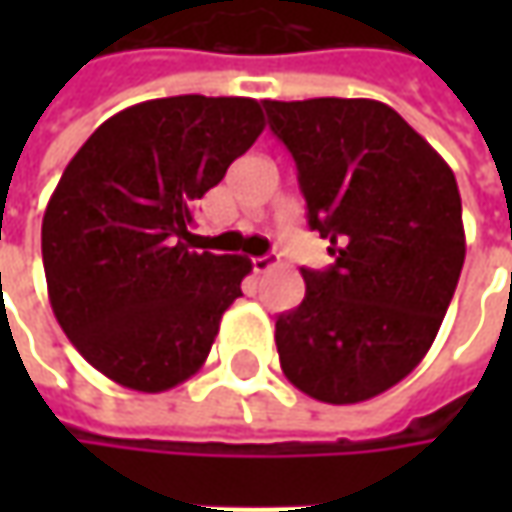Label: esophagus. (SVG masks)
I'll list each match as a JSON object with an SVG mask.
<instances>
[{
    "label": "esophagus",
    "instance_id": "esophagus-1",
    "mask_svg": "<svg viewBox=\"0 0 512 512\" xmlns=\"http://www.w3.org/2000/svg\"><path fill=\"white\" fill-rule=\"evenodd\" d=\"M273 267H276V259H273V256H256V259H253V270H256V273H267V270H273Z\"/></svg>",
    "mask_w": 512,
    "mask_h": 512
}]
</instances>
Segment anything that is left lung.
<instances>
[{"label":"left lung","mask_w":512,"mask_h":512,"mask_svg":"<svg viewBox=\"0 0 512 512\" xmlns=\"http://www.w3.org/2000/svg\"><path fill=\"white\" fill-rule=\"evenodd\" d=\"M290 150L307 225L336 262L307 270L305 299L276 319L287 382L356 404L402 382L442 327L464 265L453 170L376 99L265 102Z\"/></svg>","instance_id":"obj_1"}]
</instances>
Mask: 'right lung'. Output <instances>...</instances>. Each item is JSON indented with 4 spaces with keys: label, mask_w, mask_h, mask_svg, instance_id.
<instances>
[{
    "label": "right lung",
    "mask_w": 512,
    "mask_h": 512,
    "mask_svg": "<svg viewBox=\"0 0 512 512\" xmlns=\"http://www.w3.org/2000/svg\"><path fill=\"white\" fill-rule=\"evenodd\" d=\"M262 130L256 99L168 96L110 116L68 162L42 219L50 307L116 384L162 393L205 364L250 259L193 250V210Z\"/></svg>",
    "instance_id": "1"
}]
</instances>
